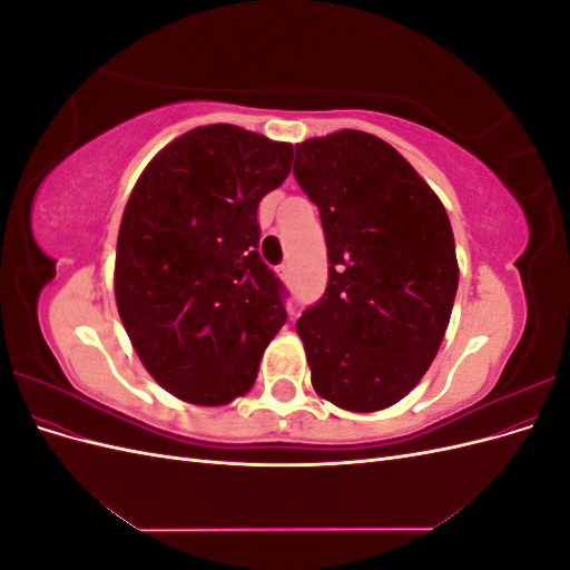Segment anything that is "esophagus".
<instances>
[{"instance_id": "obj_1", "label": "esophagus", "mask_w": 570, "mask_h": 570, "mask_svg": "<svg viewBox=\"0 0 570 570\" xmlns=\"http://www.w3.org/2000/svg\"><path fill=\"white\" fill-rule=\"evenodd\" d=\"M278 275H281V278H283L285 283H289V278H292V268H289V264H281V266H278Z\"/></svg>"}]
</instances>
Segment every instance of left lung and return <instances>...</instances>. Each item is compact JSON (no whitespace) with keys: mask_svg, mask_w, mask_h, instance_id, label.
Here are the masks:
<instances>
[{"mask_svg":"<svg viewBox=\"0 0 570 570\" xmlns=\"http://www.w3.org/2000/svg\"><path fill=\"white\" fill-rule=\"evenodd\" d=\"M295 151L327 245V287L297 321L314 390L347 411L387 409L419 385L450 325V216L381 137L340 130Z\"/></svg>","mask_w":570,"mask_h":570,"instance_id":"1","label":"left lung"}]
</instances>
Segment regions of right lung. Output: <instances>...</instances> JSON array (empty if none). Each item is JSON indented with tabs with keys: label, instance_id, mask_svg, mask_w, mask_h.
<instances>
[{
	"label": "right lung",
	"instance_id": "obj_1",
	"mask_svg": "<svg viewBox=\"0 0 570 570\" xmlns=\"http://www.w3.org/2000/svg\"><path fill=\"white\" fill-rule=\"evenodd\" d=\"M292 145L228 124L195 128L142 170L120 218L116 306L154 381L220 406L245 394L287 321L285 287L258 256V202Z\"/></svg>",
	"mask_w": 570,
	"mask_h": 570
}]
</instances>
